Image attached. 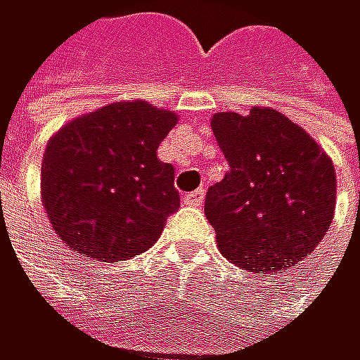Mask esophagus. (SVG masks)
I'll use <instances>...</instances> for the list:
<instances>
[{
    "label": "esophagus",
    "mask_w": 360,
    "mask_h": 360,
    "mask_svg": "<svg viewBox=\"0 0 360 360\" xmlns=\"http://www.w3.org/2000/svg\"><path fill=\"white\" fill-rule=\"evenodd\" d=\"M182 202H184L186 206H202V204H204V191H202V188H197V191L186 193Z\"/></svg>",
    "instance_id": "esophagus-1"
}]
</instances>
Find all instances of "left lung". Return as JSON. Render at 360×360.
Listing matches in <instances>:
<instances>
[{
  "label": "left lung",
  "mask_w": 360,
  "mask_h": 360,
  "mask_svg": "<svg viewBox=\"0 0 360 360\" xmlns=\"http://www.w3.org/2000/svg\"><path fill=\"white\" fill-rule=\"evenodd\" d=\"M214 139L227 158L206 193V219L221 253L249 273L288 271L330 227L337 180L333 160L298 124L275 109L214 113Z\"/></svg>",
  "instance_id": "1"
}]
</instances>
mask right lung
<instances>
[{"instance_id":"obj_1","label":"right lung","mask_w":360,"mask_h":360,"mask_svg":"<svg viewBox=\"0 0 360 360\" xmlns=\"http://www.w3.org/2000/svg\"><path fill=\"white\" fill-rule=\"evenodd\" d=\"M176 113L143 101L115 103L68 122L42 158L46 217L75 253L120 262L148 251L180 206L174 167L158 143Z\"/></svg>"}]
</instances>
